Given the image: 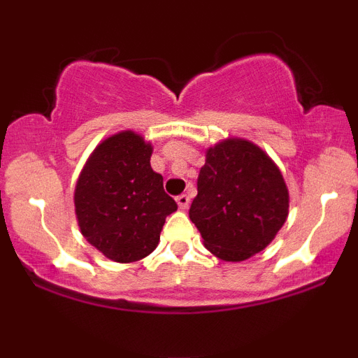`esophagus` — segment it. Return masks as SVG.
Returning <instances> with one entry per match:
<instances>
[{
	"label": "esophagus",
	"mask_w": 358,
	"mask_h": 358,
	"mask_svg": "<svg viewBox=\"0 0 358 358\" xmlns=\"http://www.w3.org/2000/svg\"><path fill=\"white\" fill-rule=\"evenodd\" d=\"M176 203H178V207L182 208V210H187L188 205H190V199H188V195H178L176 196Z\"/></svg>",
	"instance_id": "34e87169"
}]
</instances>
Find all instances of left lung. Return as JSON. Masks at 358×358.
<instances>
[{"label":"left lung","instance_id":"8db88e82","mask_svg":"<svg viewBox=\"0 0 358 358\" xmlns=\"http://www.w3.org/2000/svg\"><path fill=\"white\" fill-rule=\"evenodd\" d=\"M196 190L188 215L222 261L241 262L264 250L287 219L281 170L249 139L227 138L208 148Z\"/></svg>","mask_w":358,"mask_h":358}]
</instances>
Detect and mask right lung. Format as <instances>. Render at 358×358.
<instances>
[{"label": "right lung", "instance_id": "1", "mask_svg": "<svg viewBox=\"0 0 358 358\" xmlns=\"http://www.w3.org/2000/svg\"><path fill=\"white\" fill-rule=\"evenodd\" d=\"M153 146L134 131L106 138L82 168L73 192L82 236L114 262L150 256L178 205L151 168Z\"/></svg>", "mask_w": 358, "mask_h": 358}]
</instances>
